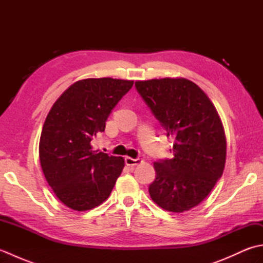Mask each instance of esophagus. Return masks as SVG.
Masks as SVG:
<instances>
[{
	"label": "esophagus",
	"mask_w": 263,
	"mask_h": 263,
	"mask_svg": "<svg viewBox=\"0 0 263 263\" xmlns=\"http://www.w3.org/2000/svg\"><path fill=\"white\" fill-rule=\"evenodd\" d=\"M141 159L140 158H131V157H125V164L126 166H136L139 165L141 163Z\"/></svg>",
	"instance_id": "obj_1"
}]
</instances>
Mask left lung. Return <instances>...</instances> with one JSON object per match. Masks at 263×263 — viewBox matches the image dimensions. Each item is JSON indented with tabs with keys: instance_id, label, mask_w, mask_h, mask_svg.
Instances as JSON below:
<instances>
[{
	"instance_id": "8db88e82",
	"label": "left lung",
	"mask_w": 263,
	"mask_h": 263,
	"mask_svg": "<svg viewBox=\"0 0 263 263\" xmlns=\"http://www.w3.org/2000/svg\"><path fill=\"white\" fill-rule=\"evenodd\" d=\"M136 88L167 137L174 139V157L154 163L150 197L167 211H187L202 202L224 172L220 117L202 89L184 78L137 81Z\"/></svg>"
}]
</instances>
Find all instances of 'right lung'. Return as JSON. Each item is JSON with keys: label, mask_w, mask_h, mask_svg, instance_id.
<instances>
[{"label": "right lung", "mask_w": 263, "mask_h": 263, "mask_svg": "<svg viewBox=\"0 0 263 263\" xmlns=\"http://www.w3.org/2000/svg\"><path fill=\"white\" fill-rule=\"evenodd\" d=\"M133 86L132 80L99 78L74 82L52 106L39 140V160L61 202L90 210L109 197L124 167L123 157L92 150L111 109Z\"/></svg>", "instance_id": "add662e5"}]
</instances>
